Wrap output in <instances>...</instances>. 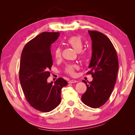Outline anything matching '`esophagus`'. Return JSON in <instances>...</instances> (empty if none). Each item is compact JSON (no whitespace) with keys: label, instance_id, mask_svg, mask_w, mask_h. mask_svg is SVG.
<instances>
[{"label":"esophagus","instance_id":"34e87169","mask_svg":"<svg viewBox=\"0 0 135 135\" xmlns=\"http://www.w3.org/2000/svg\"><path fill=\"white\" fill-rule=\"evenodd\" d=\"M76 82H77L76 80L72 79V80H70V81H69V83H76Z\"/></svg>","mask_w":135,"mask_h":135}]
</instances>
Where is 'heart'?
<instances>
[{"label":"heart","instance_id":"obj_1","mask_svg":"<svg viewBox=\"0 0 135 135\" xmlns=\"http://www.w3.org/2000/svg\"><path fill=\"white\" fill-rule=\"evenodd\" d=\"M67 43L74 50L79 54L81 59H85L87 57V53L81 51L83 48V43L81 39L78 36H73L69 38L66 41ZM54 56L56 59H59L61 56V50L60 47H57L54 51ZM77 69V66L74 64H68L65 67V72L67 74L73 75L74 74L75 70Z\"/></svg>","mask_w":135,"mask_h":135}]
</instances>
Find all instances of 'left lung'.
<instances>
[{"label":"left lung","instance_id":"left-lung-1","mask_svg":"<svg viewBox=\"0 0 135 135\" xmlns=\"http://www.w3.org/2000/svg\"><path fill=\"white\" fill-rule=\"evenodd\" d=\"M92 40V54L88 68L93 80L86 84L87 90L81 96L83 103L92 108L105 104L116 83L119 63L116 51L107 36L100 32L89 30Z\"/></svg>","mask_w":135,"mask_h":135}]
</instances>
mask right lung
<instances>
[{
	"label": "right lung",
	"instance_id": "1",
	"mask_svg": "<svg viewBox=\"0 0 135 135\" xmlns=\"http://www.w3.org/2000/svg\"><path fill=\"white\" fill-rule=\"evenodd\" d=\"M59 35L58 32H43L27 43L21 54L20 83L27 101L40 112H51L59 106L61 89L68 84L62 78L47 82L53 64L51 45Z\"/></svg>",
	"mask_w": 135,
	"mask_h": 135
}]
</instances>
